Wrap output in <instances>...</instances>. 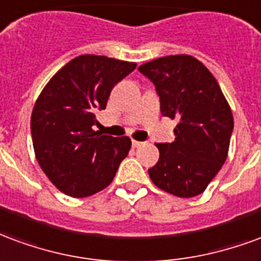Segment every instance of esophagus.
I'll return each instance as SVG.
<instances>
[{
    "mask_svg": "<svg viewBox=\"0 0 261 261\" xmlns=\"http://www.w3.org/2000/svg\"><path fill=\"white\" fill-rule=\"evenodd\" d=\"M143 144V142H138V140H132V146L133 147H140Z\"/></svg>",
    "mask_w": 261,
    "mask_h": 261,
    "instance_id": "obj_1",
    "label": "esophagus"
}]
</instances>
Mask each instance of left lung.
<instances>
[{
    "label": "left lung",
    "instance_id": "obj_1",
    "mask_svg": "<svg viewBox=\"0 0 261 261\" xmlns=\"http://www.w3.org/2000/svg\"><path fill=\"white\" fill-rule=\"evenodd\" d=\"M153 82L161 114L179 123L172 143H157L160 159L149 170L161 191L193 197L206 191L225 163L233 117L210 70L192 55L161 57L139 66Z\"/></svg>",
    "mask_w": 261,
    "mask_h": 261
}]
</instances>
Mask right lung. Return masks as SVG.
<instances>
[{
    "mask_svg": "<svg viewBox=\"0 0 261 261\" xmlns=\"http://www.w3.org/2000/svg\"><path fill=\"white\" fill-rule=\"evenodd\" d=\"M136 62L104 55H79L62 66L34 102L30 128L36 160L53 185L72 197L106 189L128 155V136L93 130L94 112L104 110L114 85Z\"/></svg>",
    "mask_w": 261,
    "mask_h": 261,
    "instance_id": "1",
    "label": "right lung"
}]
</instances>
